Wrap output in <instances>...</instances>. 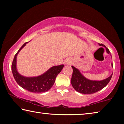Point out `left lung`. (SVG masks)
<instances>
[{
	"label": "left lung",
	"mask_w": 124,
	"mask_h": 124,
	"mask_svg": "<svg viewBox=\"0 0 124 124\" xmlns=\"http://www.w3.org/2000/svg\"><path fill=\"white\" fill-rule=\"evenodd\" d=\"M99 45L106 47V46L102 44H99ZM106 48L107 53L110 54L109 50L106 47ZM112 65L113 66V63ZM72 67L73 68V74L71 78V84L72 86L77 91L84 94L93 93L102 90L109 82L113 75L112 74L109 77L103 80H90L83 77L78 69L73 66H72Z\"/></svg>",
	"instance_id": "left-lung-1"
}]
</instances>
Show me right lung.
I'll return each mask as SVG.
<instances>
[{
    "instance_id": "1",
    "label": "right lung",
    "mask_w": 124,
    "mask_h": 124,
    "mask_svg": "<svg viewBox=\"0 0 124 124\" xmlns=\"http://www.w3.org/2000/svg\"><path fill=\"white\" fill-rule=\"evenodd\" d=\"M26 43L23 45L18 52L15 55L11 65L12 74L17 83L21 87L32 92H43L50 90L54 84L56 78L59 74L64 65L54 66L49 69L43 75L37 77L27 78L23 77L16 70V56L18 52L26 45Z\"/></svg>"
}]
</instances>
